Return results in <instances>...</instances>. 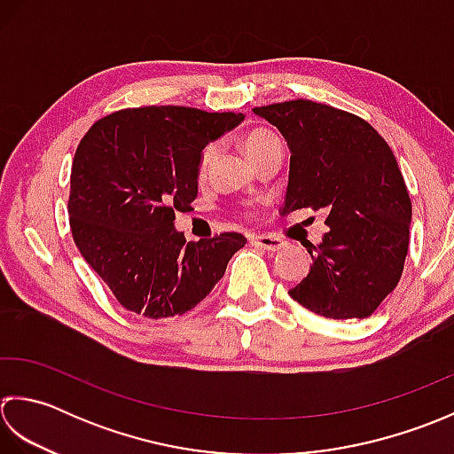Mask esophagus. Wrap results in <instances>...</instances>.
<instances>
[{"label":"esophagus","mask_w":454,"mask_h":454,"mask_svg":"<svg viewBox=\"0 0 454 454\" xmlns=\"http://www.w3.org/2000/svg\"><path fill=\"white\" fill-rule=\"evenodd\" d=\"M253 245L264 248V251H280V248L284 247V240L276 239V237H270V235H258V237H253Z\"/></svg>","instance_id":"esophagus-1"}]
</instances>
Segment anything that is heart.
Wrapping results in <instances>:
<instances>
[{
	"instance_id": "b5f03b06",
	"label": "heart",
	"mask_w": 454,
	"mask_h": 454,
	"mask_svg": "<svg viewBox=\"0 0 454 454\" xmlns=\"http://www.w3.org/2000/svg\"><path fill=\"white\" fill-rule=\"evenodd\" d=\"M272 143H278V137H276L270 131H266V129H254V131H251L245 137L243 146H245V151L248 154V159L253 160L258 153H262L266 146H270ZM214 154H215L214 145H209V146H206V149H203V153L200 156V170L201 172L207 168L211 159H214Z\"/></svg>"
}]
</instances>
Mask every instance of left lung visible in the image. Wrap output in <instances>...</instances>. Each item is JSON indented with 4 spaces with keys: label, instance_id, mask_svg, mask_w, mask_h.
<instances>
[{
    "label": "left lung",
    "instance_id": "obj_1",
    "mask_svg": "<svg viewBox=\"0 0 454 454\" xmlns=\"http://www.w3.org/2000/svg\"><path fill=\"white\" fill-rule=\"evenodd\" d=\"M290 146L282 214L325 211L329 227L309 274L290 290L329 319H364L402 278L411 200L395 156L376 129L353 114L309 99L254 107Z\"/></svg>",
    "mask_w": 454,
    "mask_h": 454
}]
</instances>
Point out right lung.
<instances>
[{
    "label": "right lung",
    "mask_w": 454,
    "mask_h": 454,
    "mask_svg": "<svg viewBox=\"0 0 454 454\" xmlns=\"http://www.w3.org/2000/svg\"><path fill=\"white\" fill-rule=\"evenodd\" d=\"M243 114L196 107L121 109L91 125L74 154V243L117 301L143 317L182 316L223 278L240 233L186 240L176 211L198 196L200 156Z\"/></svg>",
    "instance_id": "obj_1"
}]
</instances>
